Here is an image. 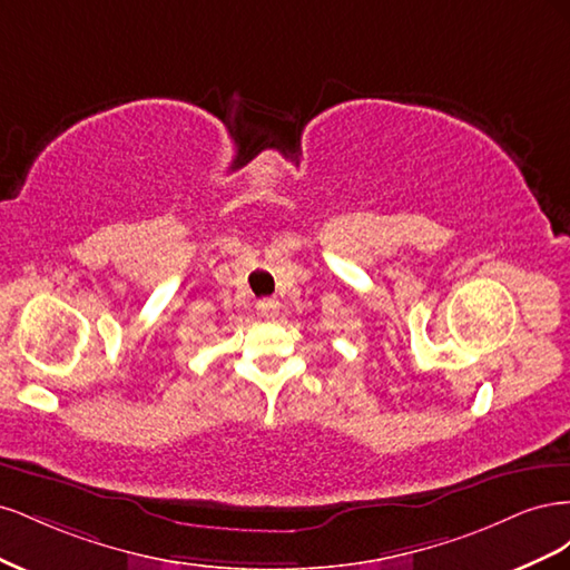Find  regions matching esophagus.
<instances>
[{"instance_id": "1", "label": "esophagus", "mask_w": 570, "mask_h": 570, "mask_svg": "<svg viewBox=\"0 0 570 570\" xmlns=\"http://www.w3.org/2000/svg\"><path fill=\"white\" fill-rule=\"evenodd\" d=\"M278 308H281V304H278V299L275 297H268V299H262L256 304V312L262 314L264 318H273L275 314H278Z\"/></svg>"}]
</instances>
